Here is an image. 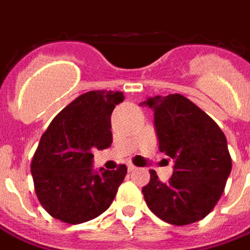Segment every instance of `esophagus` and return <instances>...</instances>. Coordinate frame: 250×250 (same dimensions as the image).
I'll list each match as a JSON object with an SVG mask.
<instances>
[{"label":"esophagus","mask_w":250,"mask_h":250,"mask_svg":"<svg viewBox=\"0 0 250 250\" xmlns=\"http://www.w3.org/2000/svg\"><path fill=\"white\" fill-rule=\"evenodd\" d=\"M127 168H128V171H129V172H131V171L136 170V166H133V165L131 164V162H128V164H127Z\"/></svg>","instance_id":"1"}]
</instances>
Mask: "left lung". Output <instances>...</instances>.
I'll return each instance as SVG.
<instances>
[{
	"label": "left lung",
	"mask_w": 250,
	"mask_h": 250,
	"mask_svg": "<svg viewBox=\"0 0 250 250\" xmlns=\"http://www.w3.org/2000/svg\"><path fill=\"white\" fill-rule=\"evenodd\" d=\"M140 106L153 110L160 150L174 160L168 182L150 170L143 188L146 205L171 225L201 221L219 201L232 168L225 133L182 94L148 97Z\"/></svg>",
	"instance_id": "1"
}]
</instances>
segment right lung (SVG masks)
<instances>
[{
	"label": "right lung",
	"mask_w": 250,
	"mask_h": 250,
	"mask_svg": "<svg viewBox=\"0 0 250 250\" xmlns=\"http://www.w3.org/2000/svg\"><path fill=\"white\" fill-rule=\"evenodd\" d=\"M123 98L122 92H86L66 106L41 136L31 172L37 198L53 218L83 223L111 205L127 167L93 170L92 149L111 145V113Z\"/></svg>",
	"instance_id": "add662e5"
}]
</instances>
